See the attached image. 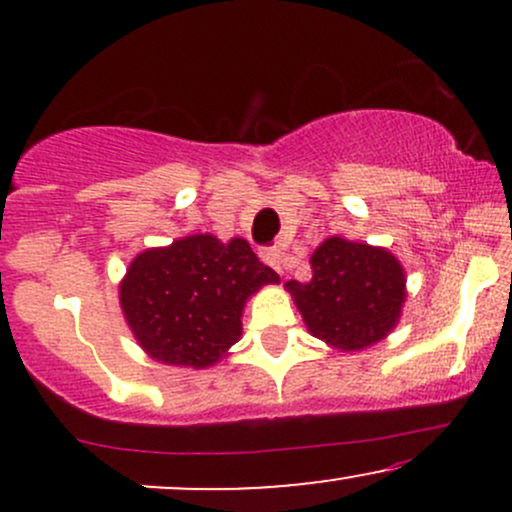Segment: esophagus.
<instances>
[{"label": "esophagus", "mask_w": 512, "mask_h": 512, "mask_svg": "<svg viewBox=\"0 0 512 512\" xmlns=\"http://www.w3.org/2000/svg\"><path fill=\"white\" fill-rule=\"evenodd\" d=\"M260 257L264 262L269 264V267H274L276 272L284 274V267H286V260H284V252H281L279 248H264L260 252Z\"/></svg>", "instance_id": "34e87169"}]
</instances>
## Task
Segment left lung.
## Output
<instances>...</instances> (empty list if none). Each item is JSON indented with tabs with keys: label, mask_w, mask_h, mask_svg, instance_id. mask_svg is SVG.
I'll list each match as a JSON object with an SVG mask.
<instances>
[{
	"label": "left lung",
	"mask_w": 512,
	"mask_h": 512,
	"mask_svg": "<svg viewBox=\"0 0 512 512\" xmlns=\"http://www.w3.org/2000/svg\"><path fill=\"white\" fill-rule=\"evenodd\" d=\"M313 279L286 281L313 337L339 351H361L395 330L402 315L404 269L392 252L327 238L310 257Z\"/></svg>",
	"instance_id": "1"
}]
</instances>
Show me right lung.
<instances>
[{
	"label": "right lung",
	"mask_w": 512,
	"mask_h": 512,
	"mask_svg": "<svg viewBox=\"0 0 512 512\" xmlns=\"http://www.w3.org/2000/svg\"><path fill=\"white\" fill-rule=\"evenodd\" d=\"M264 284H279V274L257 260L248 240L221 243L197 233L134 257L120 284V305L154 361L207 368L238 342L245 301Z\"/></svg>",
	"instance_id": "add662e5"
}]
</instances>
